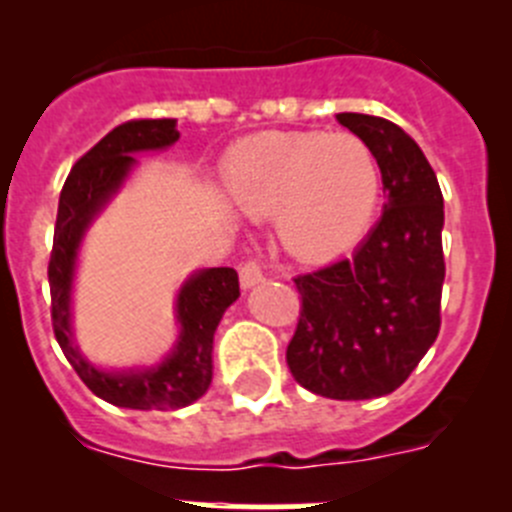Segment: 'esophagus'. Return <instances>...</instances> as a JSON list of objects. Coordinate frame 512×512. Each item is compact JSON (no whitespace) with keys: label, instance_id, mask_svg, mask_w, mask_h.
<instances>
[{"label":"esophagus","instance_id":"34e87169","mask_svg":"<svg viewBox=\"0 0 512 512\" xmlns=\"http://www.w3.org/2000/svg\"><path fill=\"white\" fill-rule=\"evenodd\" d=\"M266 274H264V266H261V261L256 259H248L246 264L241 266V284L243 287H256L259 282H264Z\"/></svg>","mask_w":512,"mask_h":512}]
</instances>
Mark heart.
Segmentation results:
<instances>
[{"instance_id": "heart-1", "label": "heart", "mask_w": 512, "mask_h": 512, "mask_svg": "<svg viewBox=\"0 0 512 512\" xmlns=\"http://www.w3.org/2000/svg\"><path fill=\"white\" fill-rule=\"evenodd\" d=\"M225 192L251 215L277 212L284 246L302 259H330L361 241L377 215V156L354 133H259L228 153Z\"/></svg>"}]
</instances>
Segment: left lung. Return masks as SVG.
<instances>
[{
    "mask_svg": "<svg viewBox=\"0 0 512 512\" xmlns=\"http://www.w3.org/2000/svg\"><path fill=\"white\" fill-rule=\"evenodd\" d=\"M336 120L372 146L387 202L351 259L295 277L302 305L287 366L315 395L372 400L413 374L441 330L443 194L395 122L359 112Z\"/></svg>",
    "mask_w": 512,
    "mask_h": 512,
    "instance_id": "left-lung-1",
    "label": "left lung"
}]
</instances>
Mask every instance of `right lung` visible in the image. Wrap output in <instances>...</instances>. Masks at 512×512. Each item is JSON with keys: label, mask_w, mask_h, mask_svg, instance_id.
<instances>
[{"label": "right lung", "mask_w": 512, "mask_h": 512, "mask_svg": "<svg viewBox=\"0 0 512 512\" xmlns=\"http://www.w3.org/2000/svg\"><path fill=\"white\" fill-rule=\"evenodd\" d=\"M176 140H179L176 122L166 117L161 120L140 117V120L122 122L76 161L58 200L53 251L48 261L53 333L81 382L94 395L117 408L176 410L200 400L212 382L215 328L223 312L241 295L238 274L230 266L194 274L176 300V318L182 323L176 348L164 364L146 372H99L71 343V279H74L81 235L135 164L133 153L166 148Z\"/></svg>", "instance_id": "1"}]
</instances>
